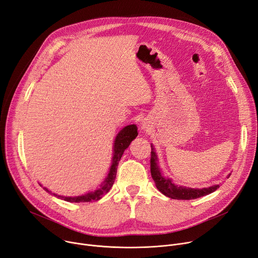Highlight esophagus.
Returning a JSON list of instances; mask_svg holds the SVG:
<instances>
[{
  "label": "esophagus",
  "mask_w": 258,
  "mask_h": 258,
  "mask_svg": "<svg viewBox=\"0 0 258 258\" xmlns=\"http://www.w3.org/2000/svg\"><path fill=\"white\" fill-rule=\"evenodd\" d=\"M141 130H143L144 132H148V125H147V123H146L145 121L142 123V125H141Z\"/></svg>",
  "instance_id": "1"
}]
</instances>
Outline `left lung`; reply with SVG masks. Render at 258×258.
<instances>
[{
	"label": "left lung",
	"instance_id": "1",
	"mask_svg": "<svg viewBox=\"0 0 258 258\" xmlns=\"http://www.w3.org/2000/svg\"><path fill=\"white\" fill-rule=\"evenodd\" d=\"M150 172H151L152 179L154 180V183H156V186L158 187V190L162 194H164L165 196L171 199H178V200L196 199L215 192L220 186L219 184H215L210 187L192 188V187L176 185L170 178L163 176L162 171L158 166L157 153L154 151V148L152 145H151V157H150ZM229 176L230 174L227 176V178Z\"/></svg>",
	"mask_w": 258,
	"mask_h": 258
}]
</instances>
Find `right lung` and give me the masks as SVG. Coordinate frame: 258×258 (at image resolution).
Masks as SVG:
<instances>
[{"label": "right lung", "instance_id": "add662e5", "mask_svg": "<svg viewBox=\"0 0 258 258\" xmlns=\"http://www.w3.org/2000/svg\"><path fill=\"white\" fill-rule=\"evenodd\" d=\"M137 136H138V131H137V125L135 124L127 125L118 133V135L116 136V139L114 141L113 159H112V165H111L110 171L107 177L105 178L104 181H102V183L99 185L97 190H95L94 192H89L85 195L76 196V197H65V196H60L56 194H54V196L60 199H63L67 202H92L100 199L102 195H105L110 191V188L112 187L116 178L117 167H118L119 161L121 159L124 150L130 146L131 142L136 138ZM43 188L47 193H51L50 191L47 190L46 187H43Z\"/></svg>", "mask_w": 258, "mask_h": 258}]
</instances>
